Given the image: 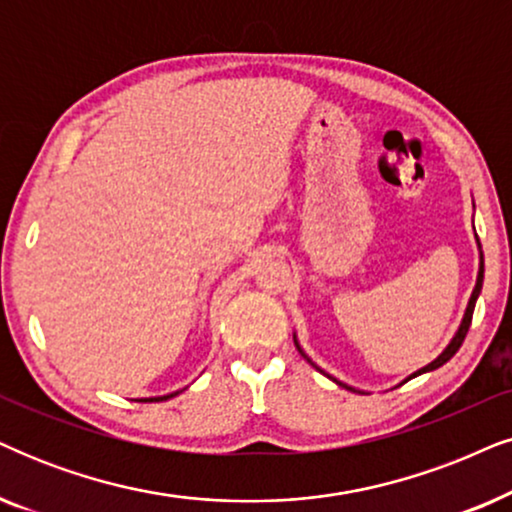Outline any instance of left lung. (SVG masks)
Instances as JSON below:
<instances>
[{
  "label": "left lung",
  "mask_w": 512,
  "mask_h": 512,
  "mask_svg": "<svg viewBox=\"0 0 512 512\" xmlns=\"http://www.w3.org/2000/svg\"><path fill=\"white\" fill-rule=\"evenodd\" d=\"M480 258H482V254H480ZM482 280H484V261H480V272H477V282H475V289H473V296H470V301H468V308H466V315H463V322H461V327H459V331H456V336L451 338V343L447 345V348H444V353L437 357L435 362H430L428 367H423V369H418L416 374H411L409 378H414V376H418V374H426V371H433V369H437V367H442L444 362H449L451 357L456 355V350L461 348V343H463V338H466V334H468V329H470V322H473V310H475V301H477V296H480V291H482ZM296 348H298V343H296ZM301 350V348H298ZM303 353V350H301ZM310 362V360H308ZM322 371V369H320ZM338 383V381H336ZM338 386H343V383H338ZM343 388H348V386H343ZM348 390H353V388H348Z\"/></svg>",
  "instance_id": "left-lung-1"
}]
</instances>
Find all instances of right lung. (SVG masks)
Returning <instances> with one entry per match:
<instances>
[{
	"label": "right lung",
	"mask_w": 512,
	"mask_h": 512,
	"mask_svg": "<svg viewBox=\"0 0 512 512\" xmlns=\"http://www.w3.org/2000/svg\"><path fill=\"white\" fill-rule=\"evenodd\" d=\"M178 393H171V395H164V397H150V400H143V402H162V400H169V397H174Z\"/></svg>",
	"instance_id": "obj_1"
}]
</instances>
